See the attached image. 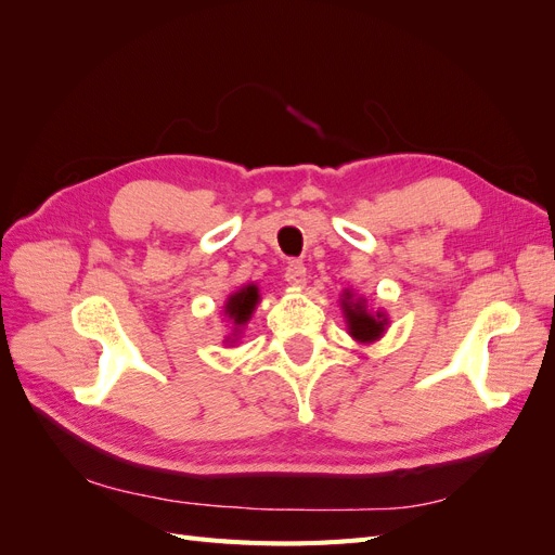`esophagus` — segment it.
Listing matches in <instances>:
<instances>
[{
  "instance_id": "esophagus-1",
  "label": "esophagus",
  "mask_w": 555,
  "mask_h": 555,
  "mask_svg": "<svg viewBox=\"0 0 555 555\" xmlns=\"http://www.w3.org/2000/svg\"><path fill=\"white\" fill-rule=\"evenodd\" d=\"M284 278H287V282L294 284V287H304V284L308 282L306 263L304 261H289L287 271H284Z\"/></svg>"
}]
</instances>
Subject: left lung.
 <instances>
[{
    "label": "left lung",
    "mask_w": 555,
    "mask_h": 555,
    "mask_svg": "<svg viewBox=\"0 0 555 555\" xmlns=\"http://www.w3.org/2000/svg\"><path fill=\"white\" fill-rule=\"evenodd\" d=\"M343 312L347 319L349 335L359 343H375L379 335L386 331V319L384 312H371L365 308V298H357L349 289L343 294Z\"/></svg>",
    "instance_id": "obj_1"
}]
</instances>
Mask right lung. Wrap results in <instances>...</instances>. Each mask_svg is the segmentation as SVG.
<instances>
[{
	"label": "right lung",
	"mask_w": 555,
	"mask_h": 555,
	"mask_svg": "<svg viewBox=\"0 0 555 555\" xmlns=\"http://www.w3.org/2000/svg\"><path fill=\"white\" fill-rule=\"evenodd\" d=\"M259 304V287L257 284H247V287L238 289L236 294H231L224 304V317H229V322L233 324V333L227 338V343H233L231 337L236 340V335L241 333V326L247 324V319L251 317Z\"/></svg>",
	"instance_id": "add662e5"
}]
</instances>
